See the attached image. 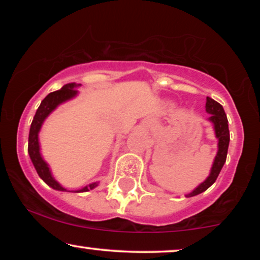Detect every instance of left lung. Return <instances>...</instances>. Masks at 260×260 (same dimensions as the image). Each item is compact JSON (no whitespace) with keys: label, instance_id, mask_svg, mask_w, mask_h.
I'll return each mask as SVG.
<instances>
[{"label":"left lung","instance_id":"1","mask_svg":"<svg viewBox=\"0 0 260 260\" xmlns=\"http://www.w3.org/2000/svg\"><path fill=\"white\" fill-rule=\"evenodd\" d=\"M206 111L211 115L208 120L213 124V126H214L215 137L218 138V152H216L214 162H213L209 176L204 181V182L199 184L193 191L187 194V198L195 197V195L204 193L205 190H207L208 188L215 182V180L218 179L219 174L221 172L227 157V150H229L230 144V130L229 120H227L225 110H223L222 105H220L218 102L207 97V101H206Z\"/></svg>","mask_w":260,"mask_h":260}]
</instances>
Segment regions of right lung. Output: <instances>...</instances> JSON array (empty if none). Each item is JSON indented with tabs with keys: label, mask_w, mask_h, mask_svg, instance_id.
<instances>
[{
	"label": "right lung",
	"mask_w": 260,
	"mask_h": 260,
	"mask_svg": "<svg viewBox=\"0 0 260 260\" xmlns=\"http://www.w3.org/2000/svg\"><path fill=\"white\" fill-rule=\"evenodd\" d=\"M80 84L71 83L66 84L60 88L58 91L52 92L46 97L44 101L41 102L40 106L37 110L33 122L30 124V130H29V137H28V154L30 156L31 162H33L34 168L39 174V176L48 184L49 187H52L53 189L67 191L54 177L52 176L51 169L47 165V162L42 158L40 154V144H39V133H40L42 124H44L45 119L49 116V113L58 108L60 104L65 103L70 99H72L78 94V91L76 90L77 87H79ZM98 186V182L91 183L88 186L81 188L79 190H76L77 193H83V191H88L90 189H93Z\"/></svg>",
	"instance_id": "add662e5"
}]
</instances>
